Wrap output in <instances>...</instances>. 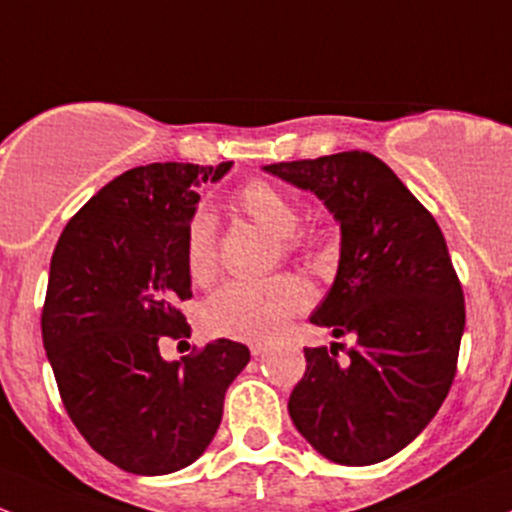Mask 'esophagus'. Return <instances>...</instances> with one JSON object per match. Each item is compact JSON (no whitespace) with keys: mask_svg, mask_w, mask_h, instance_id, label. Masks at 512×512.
Returning a JSON list of instances; mask_svg holds the SVG:
<instances>
[{"mask_svg":"<svg viewBox=\"0 0 512 512\" xmlns=\"http://www.w3.org/2000/svg\"><path fill=\"white\" fill-rule=\"evenodd\" d=\"M250 353L255 355V358H257V355H265L267 353V343H252Z\"/></svg>","mask_w":512,"mask_h":512,"instance_id":"34e87169","label":"esophagus"}]
</instances>
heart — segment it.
I'll return each instance as SVG.
<instances>
[{"instance_id":"b5f03b06","label":"heart","mask_w":512,"mask_h":512,"mask_svg":"<svg viewBox=\"0 0 512 512\" xmlns=\"http://www.w3.org/2000/svg\"><path fill=\"white\" fill-rule=\"evenodd\" d=\"M240 208L274 238L289 240L299 228L294 203L267 181H252L240 191ZM186 270L193 284L206 287L218 274V247L211 213H198L186 230ZM311 294L299 279L230 282L203 306V326L215 336L257 341L270 338L294 314L306 309Z\"/></svg>"}]
</instances>
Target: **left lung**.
Wrapping results in <instances>:
<instances>
[{"mask_svg":"<svg viewBox=\"0 0 512 512\" xmlns=\"http://www.w3.org/2000/svg\"><path fill=\"white\" fill-rule=\"evenodd\" d=\"M309 191L341 228L331 289L311 314L346 360L304 348L306 373L289 395L299 434L343 466L390 459L419 437L449 395L466 311L459 277L432 213L368 152L267 164Z\"/></svg>","mask_w":512,"mask_h":512,"instance_id":"8db88e82","label":"left lung"}]
</instances>
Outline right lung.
Returning <instances> with one entry per match:
<instances>
[{
  "mask_svg": "<svg viewBox=\"0 0 512 512\" xmlns=\"http://www.w3.org/2000/svg\"><path fill=\"white\" fill-rule=\"evenodd\" d=\"M233 161L147 164L102 186L68 220L51 257L43 348L63 405L85 441L137 476L191 466L223 417L225 390L250 351L215 338L166 360L161 338L191 336L186 230Z\"/></svg>",
  "mask_w": 512,
  "mask_h": 512,
  "instance_id": "obj_1",
  "label": "right lung"
}]
</instances>
